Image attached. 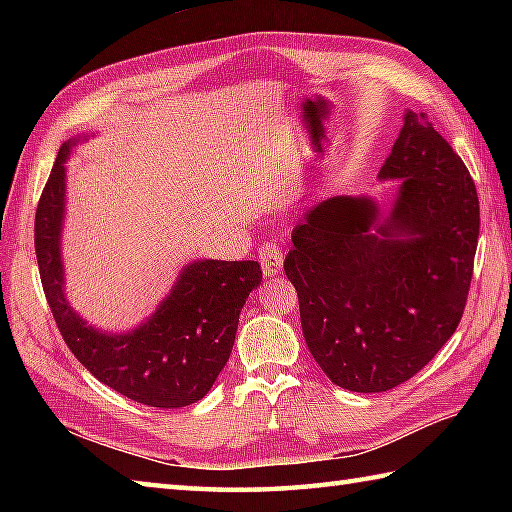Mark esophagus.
<instances>
[{
    "label": "esophagus",
    "instance_id": "34e87169",
    "mask_svg": "<svg viewBox=\"0 0 512 512\" xmlns=\"http://www.w3.org/2000/svg\"><path fill=\"white\" fill-rule=\"evenodd\" d=\"M259 262H262L264 277H277L284 266V253L277 242H266L259 250Z\"/></svg>",
    "mask_w": 512,
    "mask_h": 512
}]
</instances>
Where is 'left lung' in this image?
Returning a JSON list of instances; mask_svg holds the SVG:
<instances>
[{
    "label": "left lung",
    "mask_w": 512,
    "mask_h": 512,
    "mask_svg": "<svg viewBox=\"0 0 512 512\" xmlns=\"http://www.w3.org/2000/svg\"><path fill=\"white\" fill-rule=\"evenodd\" d=\"M378 180L398 182L389 211L369 195L314 204L284 262L310 354L358 394L405 383L451 339L480 235L471 173L427 114L405 112Z\"/></svg>",
    "instance_id": "obj_1"
}]
</instances>
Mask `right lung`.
<instances>
[{
  "instance_id": "1",
  "label": "right lung",
  "mask_w": 512,
  "mask_h": 512,
  "mask_svg": "<svg viewBox=\"0 0 512 512\" xmlns=\"http://www.w3.org/2000/svg\"><path fill=\"white\" fill-rule=\"evenodd\" d=\"M88 136L59 149L35 215V250L43 292L63 341L88 372L129 400L178 409L204 398L231 356L239 312L262 284L257 262L195 259L156 312L129 332L90 325L65 297L61 233L65 220V162Z\"/></svg>"
}]
</instances>
